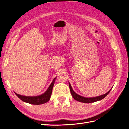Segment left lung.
I'll return each mask as SVG.
<instances>
[{
    "mask_svg": "<svg viewBox=\"0 0 129 129\" xmlns=\"http://www.w3.org/2000/svg\"><path fill=\"white\" fill-rule=\"evenodd\" d=\"M68 84H69V87H70L71 93V95L73 98V99L78 101L84 102V103H91V102H94L98 101L99 100H102V99L105 98V97H106L107 94L109 93L110 91H111V90H110L109 91L107 92L105 94H103V95L95 97V98H85V97L81 96L80 95H78V94H77V93H76L75 92L73 91L72 88L71 87V85H70V83L68 82Z\"/></svg>",
    "mask_w": 129,
    "mask_h": 129,
    "instance_id": "left-lung-1",
    "label": "left lung"
}]
</instances>
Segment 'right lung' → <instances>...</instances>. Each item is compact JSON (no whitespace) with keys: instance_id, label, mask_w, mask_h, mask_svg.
<instances>
[{"instance_id":"right-lung-1","label":"right lung","mask_w":129,"mask_h":129,"mask_svg":"<svg viewBox=\"0 0 129 129\" xmlns=\"http://www.w3.org/2000/svg\"><path fill=\"white\" fill-rule=\"evenodd\" d=\"M56 78H54V80L52 81L51 85L45 92L43 94H41L40 96H34V97H29V96H24L20 95L17 93H15V94L21 100L23 101L27 102V103L33 104V105H40L46 103L47 101L49 100L50 98H51V96L52 94V89H53L54 83L56 80Z\"/></svg>"}]
</instances>
